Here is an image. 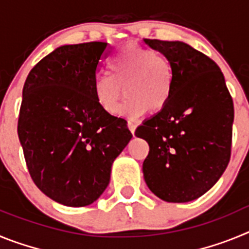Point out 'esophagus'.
Returning <instances> with one entry per match:
<instances>
[{
  "label": "esophagus",
  "instance_id": "1",
  "mask_svg": "<svg viewBox=\"0 0 249 249\" xmlns=\"http://www.w3.org/2000/svg\"><path fill=\"white\" fill-rule=\"evenodd\" d=\"M127 126H128V128H129V131H131L132 135H135V131H136V127H137V124H136L133 121H128V122H127Z\"/></svg>",
  "mask_w": 249,
  "mask_h": 249
}]
</instances>
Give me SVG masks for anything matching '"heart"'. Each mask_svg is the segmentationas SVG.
Listing matches in <instances>:
<instances>
[{
  "instance_id": "1",
  "label": "heart",
  "mask_w": 249,
  "mask_h": 249,
  "mask_svg": "<svg viewBox=\"0 0 249 249\" xmlns=\"http://www.w3.org/2000/svg\"><path fill=\"white\" fill-rule=\"evenodd\" d=\"M109 76L93 81V93L101 108L109 114L117 112L123 94L128 96L121 114L137 117L147 109L158 112L168 103L173 89L172 66L163 54L129 43L123 46L108 62Z\"/></svg>"
}]
</instances>
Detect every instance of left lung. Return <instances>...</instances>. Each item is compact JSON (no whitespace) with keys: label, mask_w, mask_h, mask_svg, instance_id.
<instances>
[{"label":"left lung","mask_w":249,"mask_h":249,"mask_svg":"<svg viewBox=\"0 0 249 249\" xmlns=\"http://www.w3.org/2000/svg\"><path fill=\"white\" fill-rule=\"evenodd\" d=\"M144 42L168 58L173 72L168 103L136 129L149 144L144 181L158 198L184 203L211 190L227 168L233 101L221 68L208 56L179 41Z\"/></svg>","instance_id":"obj_1"}]
</instances>
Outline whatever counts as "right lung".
Instances as JSON below:
<instances>
[{"label": "right lung", "mask_w": 249, "mask_h": 249, "mask_svg": "<svg viewBox=\"0 0 249 249\" xmlns=\"http://www.w3.org/2000/svg\"><path fill=\"white\" fill-rule=\"evenodd\" d=\"M107 54V42L61 46L31 70L22 91L17 131L28 172L47 197L68 207L102 195L132 138L127 121L103 111L94 97Z\"/></svg>", "instance_id": "obj_1"}]
</instances>
